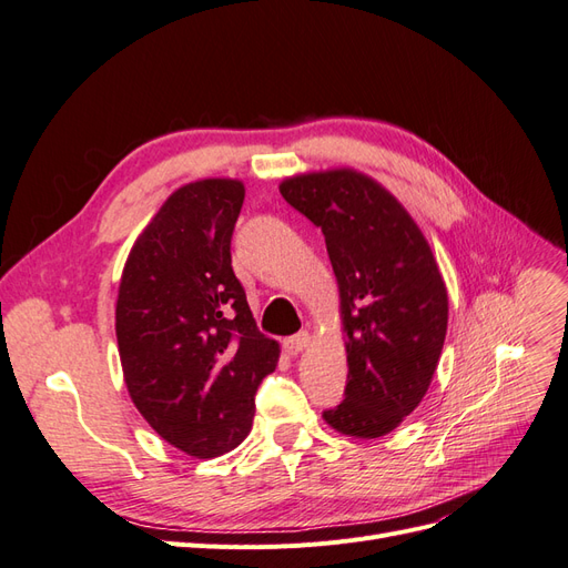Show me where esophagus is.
<instances>
[{
	"label": "esophagus",
	"mask_w": 568,
	"mask_h": 568,
	"mask_svg": "<svg viewBox=\"0 0 568 568\" xmlns=\"http://www.w3.org/2000/svg\"><path fill=\"white\" fill-rule=\"evenodd\" d=\"M307 343H311V334H307V332H298V334H294V336L284 338L282 346H284V353H286V355H298V353L307 346Z\"/></svg>",
	"instance_id": "esophagus-1"
}]
</instances>
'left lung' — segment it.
Listing matches in <instances>:
<instances>
[{
	"label": "left lung",
	"instance_id": "1",
	"mask_svg": "<svg viewBox=\"0 0 568 568\" xmlns=\"http://www.w3.org/2000/svg\"><path fill=\"white\" fill-rule=\"evenodd\" d=\"M280 192L322 230L338 282L348 382L322 417L338 434L386 436L432 386L448 332L432 246L400 201L357 170L296 175Z\"/></svg>",
	"mask_w": 568,
	"mask_h": 568
}]
</instances>
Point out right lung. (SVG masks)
I'll list each match as a JSON object with an SVG mask.
<instances>
[{"label": "right lung", "mask_w": 568, "mask_h": 568, "mask_svg": "<svg viewBox=\"0 0 568 568\" xmlns=\"http://www.w3.org/2000/svg\"><path fill=\"white\" fill-rule=\"evenodd\" d=\"M244 194L227 178L180 186L134 242L118 288L130 398L163 440L199 459L248 436L255 390L280 359V343L257 332L232 270Z\"/></svg>", "instance_id": "obj_1"}]
</instances>
